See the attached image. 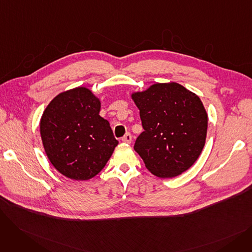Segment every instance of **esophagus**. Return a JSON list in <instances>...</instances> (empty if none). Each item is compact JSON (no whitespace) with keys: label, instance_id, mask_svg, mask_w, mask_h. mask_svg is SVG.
Wrapping results in <instances>:
<instances>
[{"label":"esophagus","instance_id":"34e87169","mask_svg":"<svg viewBox=\"0 0 252 252\" xmlns=\"http://www.w3.org/2000/svg\"><path fill=\"white\" fill-rule=\"evenodd\" d=\"M122 141H123L124 143L129 144V143L131 142V135H130L129 133H126V134L122 138Z\"/></svg>","mask_w":252,"mask_h":252}]
</instances>
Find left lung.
Masks as SVG:
<instances>
[{
    "label": "left lung",
    "instance_id": "left-lung-1",
    "mask_svg": "<svg viewBox=\"0 0 252 252\" xmlns=\"http://www.w3.org/2000/svg\"><path fill=\"white\" fill-rule=\"evenodd\" d=\"M144 128L134 149L158 178L190 168L204 147L207 113L196 94L177 83L154 84L131 94Z\"/></svg>",
    "mask_w": 252,
    "mask_h": 252
}]
</instances>
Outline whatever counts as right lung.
I'll use <instances>...</instances> for the list:
<instances>
[{"label":"right lung","instance_id":"obj_1","mask_svg":"<svg viewBox=\"0 0 252 252\" xmlns=\"http://www.w3.org/2000/svg\"><path fill=\"white\" fill-rule=\"evenodd\" d=\"M100 109L99 98L78 87L60 93L42 115L39 131L46 154L66 178H94L117 146L109 123L99 115Z\"/></svg>","mask_w":252,"mask_h":252}]
</instances>
